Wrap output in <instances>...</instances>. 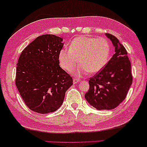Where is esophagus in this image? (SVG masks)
I'll use <instances>...</instances> for the list:
<instances>
[{"label":"esophagus","instance_id":"1","mask_svg":"<svg viewBox=\"0 0 147 147\" xmlns=\"http://www.w3.org/2000/svg\"><path fill=\"white\" fill-rule=\"evenodd\" d=\"M73 81H74V84H78V82H80V80L78 79V78H74Z\"/></svg>","mask_w":147,"mask_h":147}]
</instances>
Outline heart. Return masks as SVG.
Segmentation results:
<instances>
[{
  "label": "heart",
  "mask_w": 147,
  "mask_h": 147,
  "mask_svg": "<svg viewBox=\"0 0 147 147\" xmlns=\"http://www.w3.org/2000/svg\"><path fill=\"white\" fill-rule=\"evenodd\" d=\"M110 44L103 38L81 36L74 38L69 49H64L59 53V63L63 69L71 71L77 65H80L74 70V74L81 76L90 72L96 74L100 71L109 61Z\"/></svg>",
  "instance_id": "b5f03b06"
}]
</instances>
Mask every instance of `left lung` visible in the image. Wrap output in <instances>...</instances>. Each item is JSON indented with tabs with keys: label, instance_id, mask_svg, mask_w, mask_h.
I'll return each mask as SVG.
<instances>
[{
	"label": "left lung",
	"instance_id": "left-lung-1",
	"mask_svg": "<svg viewBox=\"0 0 147 147\" xmlns=\"http://www.w3.org/2000/svg\"><path fill=\"white\" fill-rule=\"evenodd\" d=\"M105 35L115 47V54L101 71L90 78L85 98L97 110L113 109L126 97L132 83L131 63L124 47L115 36Z\"/></svg>",
	"mask_w": 147,
	"mask_h": 147
}]
</instances>
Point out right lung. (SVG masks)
I'll return each instance as SVG.
<instances>
[{"mask_svg":"<svg viewBox=\"0 0 147 147\" xmlns=\"http://www.w3.org/2000/svg\"><path fill=\"white\" fill-rule=\"evenodd\" d=\"M63 38L53 34L40 36L21 53L16 67L15 84L28 107L41 114L57 111L72 78L59 66Z\"/></svg>","mask_w":147,"mask_h":147,"instance_id":"right-lung-1","label":"right lung"}]
</instances>
